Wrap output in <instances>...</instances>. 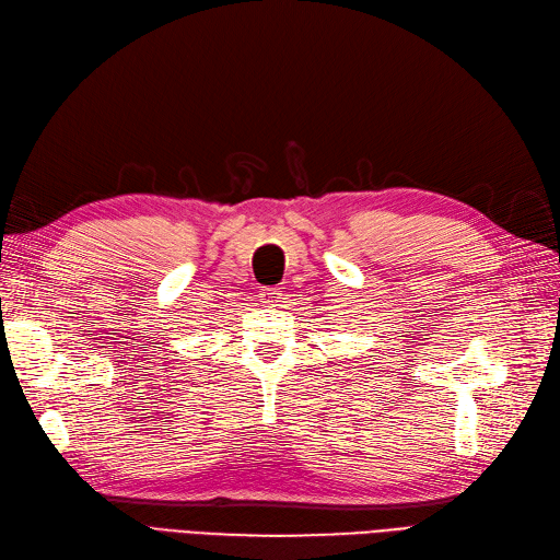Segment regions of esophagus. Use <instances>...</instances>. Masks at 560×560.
Segmentation results:
<instances>
[{"mask_svg": "<svg viewBox=\"0 0 560 560\" xmlns=\"http://www.w3.org/2000/svg\"><path fill=\"white\" fill-rule=\"evenodd\" d=\"M260 300L262 304H279L283 300V293L279 291V288H260Z\"/></svg>", "mask_w": 560, "mask_h": 560, "instance_id": "obj_1", "label": "esophagus"}]
</instances>
